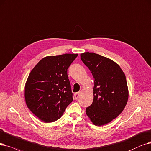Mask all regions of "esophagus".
<instances>
[{
  "instance_id": "obj_1",
  "label": "esophagus",
  "mask_w": 151,
  "mask_h": 151,
  "mask_svg": "<svg viewBox=\"0 0 151 151\" xmlns=\"http://www.w3.org/2000/svg\"><path fill=\"white\" fill-rule=\"evenodd\" d=\"M80 92H78V93H75V94H74V96H75V99H77L79 97V96H80Z\"/></svg>"
}]
</instances>
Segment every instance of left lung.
<instances>
[{
    "label": "left lung",
    "instance_id": "left-lung-1",
    "mask_svg": "<svg viewBox=\"0 0 151 151\" xmlns=\"http://www.w3.org/2000/svg\"><path fill=\"white\" fill-rule=\"evenodd\" d=\"M81 60L94 78V99L86 113L96 126L110 122L126 106L128 89L126 76L117 63L95 53L85 52Z\"/></svg>",
    "mask_w": 151,
    "mask_h": 151
}]
</instances>
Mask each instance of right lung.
<instances>
[{
	"label": "right lung",
	"instance_id": "obj_1",
	"mask_svg": "<svg viewBox=\"0 0 151 151\" xmlns=\"http://www.w3.org/2000/svg\"><path fill=\"white\" fill-rule=\"evenodd\" d=\"M78 55L65 54L44 57L29 73L24 89L26 103L43 122L49 123L59 119L73 101L67 71Z\"/></svg>",
	"mask_w": 151,
	"mask_h": 151
}]
</instances>
